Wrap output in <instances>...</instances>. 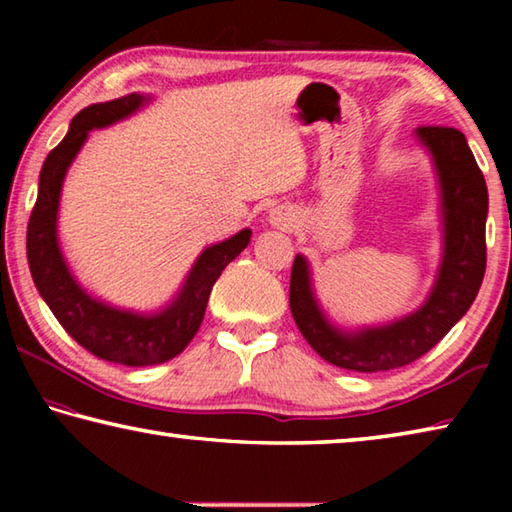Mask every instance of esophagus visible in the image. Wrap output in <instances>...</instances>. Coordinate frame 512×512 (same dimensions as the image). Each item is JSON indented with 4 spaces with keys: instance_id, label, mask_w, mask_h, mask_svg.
<instances>
[{
    "instance_id": "34e87169",
    "label": "esophagus",
    "mask_w": 512,
    "mask_h": 512,
    "mask_svg": "<svg viewBox=\"0 0 512 512\" xmlns=\"http://www.w3.org/2000/svg\"><path fill=\"white\" fill-rule=\"evenodd\" d=\"M268 221H271L275 228H280V230H289L293 225L291 212L287 210V207H275V210L268 214Z\"/></svg>"
}]
</instances>
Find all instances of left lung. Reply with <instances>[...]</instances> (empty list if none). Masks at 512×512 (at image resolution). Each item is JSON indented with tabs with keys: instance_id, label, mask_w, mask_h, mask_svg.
<instances>
[{
	"instance_id": "obj_1",
	"label": "left lung",
	"mask_w": 512,
	"mask_h": 512,
	"mask_svg": "<svg viewBox=\"0 0 512 512\" xmlns=\"http://www.w3.org/2000/svg\"><path fill=\"white\" fill-rule=\"evenodd\" d=\"M418 137L436 162L445 212V257L429 300L415 314L379 329L343 334L320 314L305 257L291 268L289 305L300 334L325 361L354 372L409 366L452 329L481 289L485 273L488 187L465 135L449 126H420Z\"/></svg>"
}]
</instances>
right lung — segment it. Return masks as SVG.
<instances>
[{
  "label": "right lung",
  "mask_w": 512,
  "mask_h": 512,
  "mask_svg": "<svg viewBox=\"0 0 512 512\" xmlns=\"http://www.w3.org/2000/svg\"><path fill=\"white\" fill-rule=\"evenodd\" d=\"M142 103L144 97L140 94H126L115 101L83 108L72 119L65 140L42 164L38 198L27 228L31 277L58 323L94 357L133 368L164 363L187 348L203 323L214 282L219 280L223 268L248 246L250 235H253L250 230H241L223 244L207 248L198 257L176 302L158 316H137L131 311L112 309L103 302L92 300L76 284L72 273L67 271L56 239L58 198L65 171L74 155L79 153L88 131L124 119Z\"/></svg>",
  "instance_id": "add662e5"
}]
</instances>
